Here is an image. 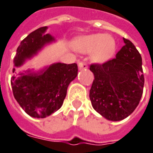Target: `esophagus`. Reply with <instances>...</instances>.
I'll list each match as a JSON object with an SVG mask.
<instances>
[{
  "label": "esophagus",
  "instance_id": "34e87169",
  "mask_svg": "<svg viewBox=\"0 0 153 153\" xmlns=\"http://www.w3.org/2000/svg\"><path fill=\"white\" fill-rule=\"evenodd\" d=\"M78 68H79L80 70L81 69H87L88 68V65L86 63H84V62L80 61L78 62Z\"/></svg>",
  "mask_w": 153,
  "mask_h": 153
}]
</instances>
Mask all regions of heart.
I'll return each instance as SVG.
<instances>
[{
    "mask_svg": "<svg viewBox=\"0 0 153 153\" xmlns=\"http://www.w3.org/2000/svg\"><path fill=\"white\" fill-rule=\"evenodd\" d=\"M76 50L84 53H92L93 60L104 63L111 59L116 51L115 40L104 34H93L81 36L75 42Z\"/></svg>",
    "mask_w": 153,
    "mask_h": 153,
    "instance_id": "b5f03b06",
    "label": "heart"
}]
</instances>
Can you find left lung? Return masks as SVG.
Instances as JSON below:
<instances>
[{
  "label": "left lung",
  "instance_id": "1",
  "mask_svg": "<svg viewBox=\"0 0 153 153\" xmlns=\"http://www.w3.org/2000/svg\"><path fill=\"white\" fill-rule=\"evenodd\" d=\"M125 45L116 58L103 64H92L94 73L89 98L94 109L111 121L126 118L137 107L143 94L142 59L132 42Z\"/></svg>",
  "mask_w": 153,
  "mask_h": 153
}]
</instances>
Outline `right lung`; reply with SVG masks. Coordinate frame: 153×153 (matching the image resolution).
Returning a JSON list of instances; mask_svg holds the SVG:
<instances>
[{"mask_svg":"<svg viewBox=\"0 0 153 153\" xmlns=\"http://www.w3.org/2000/svg\"><path fill=\"white\" fill-rule=\"evenodd\" d=\"M48 27H41L29 34L17 48L15 66H20L26 59L36 54L45 44L54 38L46 34ZM76 63H56L40 73H16L11 78V85L15 100L22 109L32 117L43 118L61 107L66 96L67 88L77 76Z\"/></svg>","mask_w":153,"mask_h":153,"instance_id":"add662e5","label":"right lung"}]
</instances>
